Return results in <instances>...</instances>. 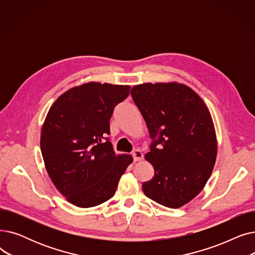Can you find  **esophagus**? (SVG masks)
<instances>
[{"label":"esophagus","instance_id":"obj_1","mask_svg":"<svg viewBox=\"0 0 255 255\" xmlns=\"http://www.w3.org/2000/svg\"><path fill=\"white\" fill-rule=\"evenodd\" d=\"M132 157L134 161H140V160L143 159V155L139 150H134L132 153Z\"/></svg>","mask_w":255,"mask_h":255}]
</instances>
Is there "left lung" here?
Returning a JSON list of instances; mask_svg holds the SVG:
<instances>
[{"label": "left lung", "mask_w": 255, "mask_h": 255, "mask_svg": "<svg viewBox=\"0 0 255 255\" xmlns=\"http://www.w3.org/2000/svg\"><path fill=\"white\" fill-rule=\"evenodd\" d=\"M131 95L153 138L144 158L154 176L142 191L164 207L181 208L204 189L216 162L211 114L191 88L177 82L136 85Z\"/></svg>", "instance_id": "left-lung-1"}]
</instances>
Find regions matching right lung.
I'll list each match as a JSON object with an SVG mask.
<instances>
[{"mask_svg": "<svg viewBox=\"0 0 255 255\" xmlns=\"http://www.w3.org/2000/svg\"><path fill=\"white\" fill-rule=\"evenodd\" d=\"M129 91L130 86L90 82L63 93L47 113L40 137L44 165L59 192L76 207L111 199L132 162L104 140L115 106Z\"/></svg>", "mask_w": 255, "mask_h": 255, "instance_id": "add662e5", "label": "right lung"}]
</instances>
